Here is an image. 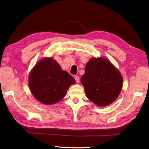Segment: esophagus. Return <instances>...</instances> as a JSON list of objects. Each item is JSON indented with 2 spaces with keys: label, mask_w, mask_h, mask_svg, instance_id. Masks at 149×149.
I'll use <instances>...</instances> for the list:
<instances>
[{
  "label": "esophagus",
  "mask_w": 149,
  "mask_h": 149,
  "mask_svg": "<svg viewBox=\"0 0 149 149\" xmlns=\"http://www.w3.org/2000/svg\"><path fill=\"white\" fill-rule=\"evenodd\" d=\"M74 79H75V81L77 82V83H79L80 81V78L79 76H77V75H75V76H74Z\"/></svg>",
  "instance_id": "34e87169"
}]
</instances>
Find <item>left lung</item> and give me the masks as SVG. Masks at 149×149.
Returning a JSON list of instances; mask_svg holds the SVG:
<instances>
[{
  "instance_id": "left-lung-1",
  "label": "left lung",
  "mask_w": 149,
  "mask_h": 149,
  "mask_svg": "<svg viewBox=\"0 0 149 149\" xmlns=\"http://www.w3.org/2000/svg\"><path fill=\"white\" fill-rule=\"evenodd\" d=\"M81 81L87 97L99 106L113 102L121 92L123 84L118 70L104 58L91 59Z\"/></svg>"
}]
</instances>
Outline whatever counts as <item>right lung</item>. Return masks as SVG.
<instances>
[{
	"mask_svg": "<svg viewBox=\"0 0 149 149\" xmlns=\"http://www.w3.org/2000/svg\"><path fill=\"white\" fill-rule=\"evenodd\" d=\"M75 81L52 58H45L31 70L29 84L35 99L44 104L50 105L61 100L66 91Z\"/></svg>",
	"mask_w": 149,
	"mask_h": 149,
	"instance_id": "add662e5",
	"label": "right lung"
}]
</instances>
